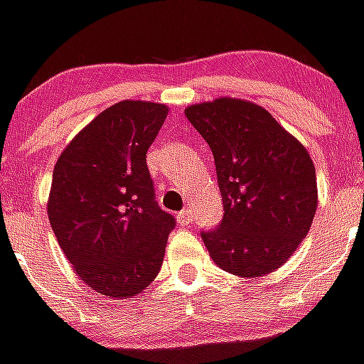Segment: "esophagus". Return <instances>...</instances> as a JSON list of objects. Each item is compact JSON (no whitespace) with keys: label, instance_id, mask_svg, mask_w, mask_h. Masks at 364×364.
<instances>
[{"label":"esophagus","instance_id":"obj_1","mask_svg":"<svg viewBox=\"0 0 364 364\" xmlns=\"http://www.w3.org/2000/svg\"><path fill=\"white\" fill-rule=\"evenodd\" d=\"M193 218H195V213H193V210H182L178 215H176V222H178V226H188V224H191Z\"/></svg>","mask_w":364,"mask_h":364}]
</instances>
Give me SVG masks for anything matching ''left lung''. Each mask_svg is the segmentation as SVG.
Returning a JSON list of instances; mask_svg holds the SVG:
<instances>
[{"label": "left lung", "instance_id": "obj_1", "mask_svg": "<svg viewBox=\"0 0 364 364\" xmlns=\"http://www.w3.org/2000/svg\"><path fill=\"white\" fill-rule=\"evenodd\" d=\"M186 117L213 151L224 218L204 240L215 264L239 277L281 268L308 235L317 178L306 147L264 107L240 98L193 104Z\"/></svg>", "mask_w": 364, "mask_h": 364}]
</instances>
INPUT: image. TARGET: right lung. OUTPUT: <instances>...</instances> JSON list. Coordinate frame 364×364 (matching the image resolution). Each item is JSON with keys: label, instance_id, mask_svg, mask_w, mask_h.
<instances>
[{"label": "right lung", "instance_id": "obj_1", "mask_svg": "<svg viewBox=\"0 0 364 364\" xmlns=\"http://www.w3.org/2000/svg\"><path fill=\"white\" fill-rule=\"evenodd\" d=\"M166 117L164 104L118 102L89 122L54 166L50 228L78 277L109 299L146 290L175 228L154 202L146 162Z\"/></svg>", "mask_w": 364, "mask_h": 364}]
</instances>
